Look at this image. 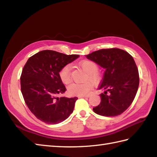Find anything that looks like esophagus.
<instances>
[{"label":"esophagus","mask_w":157,"mask_h":157,"mask_svg":"<svg viewBox=\"0 0 157 157\" xmlns=\"http://www.w3.org/2000/svg\"><path fill=\"white\" fill-rule=\"evenodd\" d=\"M90 96L89 95H83V96H79V98H86V97H89Z\"/></svg>","instance_id":"obj_1"}]
</instances>
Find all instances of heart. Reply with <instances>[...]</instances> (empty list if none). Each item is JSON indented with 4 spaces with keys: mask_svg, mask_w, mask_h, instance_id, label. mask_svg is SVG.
<instances>
[{
    "mask_svg": "<svg viewBox=\"0 0 157 157\" xmlns=\"http://www.w3.org/2000/svg\"><path fill=\"white\" fill-rule=\"evenodd\" d=\"M79 67L86 73L85 79H90L92 82L97 84L101 81V76L98 71V65L92 60H84L79 64ZM60 80L64 84H69L72 80L71 66L67 64L64 66L59 72ZM93 87V84L90 80H87L81 84L73 83L68 87V93L72 96H83L87 94Z\"/></svg>",
    "mask_w": 157,
    "mask_h": 157,
    "instance_id": "obj_1",
    "label": "heart"
}]
</instances>
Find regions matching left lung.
Instances as JSON below:
<instances>
[{"instance_id": "8db88e82", "label": "left lung", "mask_w": 157, "mask_h": 157, "mask_svg": "<svg viewBox=\"0 0 157 157\" xmlns=\"http://www.w3.org/2000/svg\"><path fill=\"white\" fill-rule=\"evenodd\" d=\"M105 69L99 89L101 103L93 111L103 116H116L123 113L133 102L139 87V72L133 58L118 48L101 49L87 55Z\"/></svg>"}]
</instances>
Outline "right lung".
I'll use <instances>...</instances> for the list:
<instances>
[{"mask_svg": "<svg viewBox=\"0 0 157 157\" xmlns=\"http://www.w3.org/2000/svg\"><path fill=\"white\" fill-rule=\"evenodd\" d=\"M79 57L43 50L27 60L20 77L21 92L30 111L40 121L46 124H58L73 112L78 98L58 97L67 90L59 72Z\"/></svg>", "mask_w": 157, "mask_h": 157, "instance_id": "obj_1", "label": "right lung"}]
</instances>
